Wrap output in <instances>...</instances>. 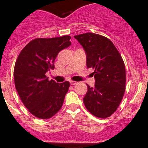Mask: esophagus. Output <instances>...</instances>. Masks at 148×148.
Segmentation results:
<instances>
[{
	"label": "esophagus",
	"mask_w": 148,
	"mask_h": 148,
	"mask_svg": "<svg viewBox=\"0 0 148 148\" xmlns=\"http://www.w3.org/2000/svg\"><path fill=\"white\" fill-rule=\"evenodd\" d=\"M70 84H71V85H75V84H77V82L75 81H70Z\"/></svg>",
	"instance_id": "1"
}]
</instances>
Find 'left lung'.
<instances>
[{"label": "left lung", "mask_w": 148, "mask_h": 148, "mask_svg": "<svg viewBox=\"0 0 148 148\" xmlns=\"http://www.w3.org/2000/svg\"><path fill=\"white\" fill-rule=\"evenodd\" d=\"M84 49L86 66L92 68L95 87L87 85L84 104L99 118H107L117 110L125 91L126 72L120 53L109 38L93 33L74 36Z\"/></svg>", "instance_id": "1"}]
</instances>
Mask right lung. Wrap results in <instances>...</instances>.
<instances>
[{"label": "right lung", "instance_id": "add662e5", "mask_svg": "<svg viewBox=\"0 0 148 148\" xmlns=\"http://www.w3.org/2000/svg\"><path fill=\"white\" fill-rule=\"evenodd\" d=\"M71 37L36 38L22 49L15 64L13 76L16 89L28 111L46 120L62 107L70 84L49 80L46 73L54 69V61L62 49L71 45Z\"/></svg>", "mask_w": 148, "mask_h": 148}]
</instances>
